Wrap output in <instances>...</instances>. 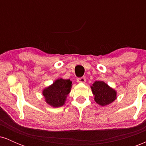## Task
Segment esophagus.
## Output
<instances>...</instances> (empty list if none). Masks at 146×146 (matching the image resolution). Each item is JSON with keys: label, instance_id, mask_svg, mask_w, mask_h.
Returning a JSON list of instances; mask_svg holds the SVG:
<instances>
[{"label": "esophagus", "instance_id": "34e87169", "mask_svg": "<svg viewBox=\"0 0 146 146\" xmlns=\"http://www.w3.org/2000/svg\"><path fill=\"white\" fill-rule=\"evenodd\" d=\"M77 82H78V83H85V82H86V79H85V78H78V80H77Z\"/></svg>", "mask_w": 146, "mask_h": 146}]
</instances>
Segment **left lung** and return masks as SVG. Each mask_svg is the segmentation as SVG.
<instances>
[{"label": "left lung", "mask_w": 146, "mask_h": 146, "mask_svg": "<svg viewBox=\"0 0 146 146\" xmlns=\"http://www.w3.org/2000/svg\"><path fill=\"white\" fill-rule=\"evenodd\" d=\"M94 100L102 106L109 105L117 98V90L104 81H95L90 86Z\"/></svg>", "instance_id": "8db88e82"}]
</instances>
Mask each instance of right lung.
Segmentation results:
<instances>
[{
	"instance_id": "right-lung-1",
	"label": "right lung",
	"mask_w": 146,
	"mask_h": 146,
	"mask_svg": "<svg viewBox=\"0 0 146 146\" xmlns=\"http://www.w3.org/2000/svg\"><path fill=\"white\" fill-rule=\"evenodd\" d=\"M72 86V82L70 80L57 79L52 84L44 88L42 91L44 101L53 108L62 106L67 100Z\"/></svg>"
}]
</instances>
